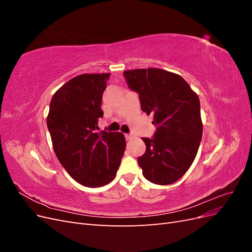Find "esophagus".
I'll return each instance as SVG.
<instances>
[{
	"label": "esophagus",
	"mask_w": 252,
	"mask_h": 252,
	"mask_svg": "<svg viewBox=\"0 0 252 252\" xmlns=\"http://www.w3.org/2000/svg\"><path fill=\"white\" fill-rule=\"evenodd\" d=\"M131 138H132L131 134H125V139H126V140H130Z\"/></svg>",
	"instance_id": "obj_1"
}]
</instances>
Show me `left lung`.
Here are the masks:
<instances>
[{
	"instance_id": "obj_1",
	"label": "left lung",
	"mask_w": 252,
	"mask_h": 252,
	"mask_svg": "<svg viewBox=\"0 0 252 252\" xmlns=\"http://www.w3.org/2000/svg\"><path fill=\"white\" fill-rule=\"evenodd\" d=\"M124 77L157 127L154 138H143L146 151L138 158L143 175L154 184H172L190 168L200 147L199 96L181 75L158 68L126 70Z\"/></svg>"
}]
</instances>
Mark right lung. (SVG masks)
Returning <instances> with one entry per match:
<instances>
[{"label":"right lung","mask_w":252,"mask_h":252,"mask_svg":"<svg viewBox=\"0 0 252 252\" xmlns=\"http://www.w3.org/2000/svg\"><path fill=\"white\" fill-rule=\"evenodd\" d=\"M110 73H84L53 94L47 117L53 150L70 177L86 187L116 178L126 141L123 133L97 132L102 96Z\"/></svg>","instance_id":"add662e5"}]
</instances>
